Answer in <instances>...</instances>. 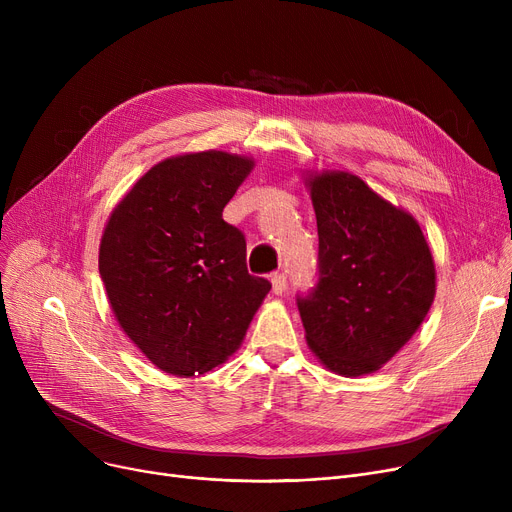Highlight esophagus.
I'll use <instances>...</instances> for the list:
<instances>
[{
	"label": "esophagus",
	"mask_w": 512,
	"mask_h": 512,
	"mask_svg": "<svg viewBox=\"0 0 512 512\" xmlns=\"http://www.w3.org/2000/svg\"><path fill=\"white\" fill-rule=\"evenodd\" d=\"M272 290H274V294H278V297H282V294L286 292V276L284 274L272 276Z\"/></svg>",
	"instance_id": "esophagus-1"
}]
</instances>
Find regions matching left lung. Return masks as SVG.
I'll return each mask as SVG.
<instances>
[{"instance_id":"left-lung-1","label":"left lung","mask_w":512,"mask_h":512,"mask_svg":"<svg viewBox=\"0 0 512 512\" xmlns=\"http://www.w3.org/2000/svg\"><path fill=\"white\" fill-rule=\"evenodd\" d=\"M317 218L319 282L299 299L305 338L326 369L359 378L384 367L436 297L432 249L409 211L355 174L305 172Z\"/></svg>"}]
</instances>
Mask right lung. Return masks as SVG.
I'll return each instance as SVG.
<instances>
[{
    "label": "right lung",
    "mask_w": 512,
    "mask_h": 512,
    "mask_svg": "<svg viewBox=\"0 0 512 512\" xmlns=\"http://www.w3.org/2000/svg\"><path fill=\"white\" fill-rule=\"evenodd\" d=\"M255 168L228 151L161 159L107 218L99 274L124 334L164 373L193 378L234 355L272 284L222 211Z\"/></svg>",
    "instance_id": "1"
}]
</instances>
